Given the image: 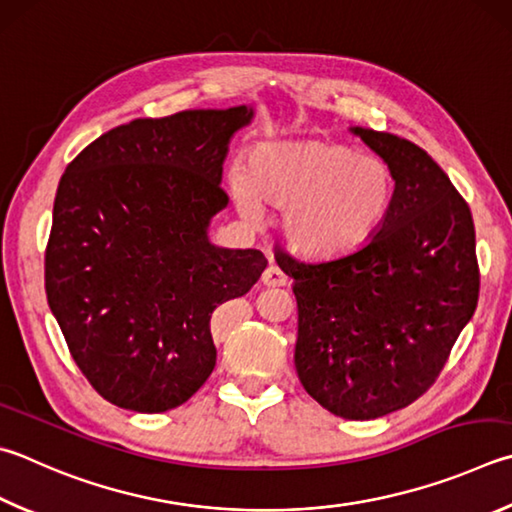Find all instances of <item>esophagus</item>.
<instances>
[{
  "label": "esophagus",
  "mask_w": 512,
  "mask_h": 512,
  "mask_svg": "<svg viewBox=\"0 0 512 512\" xmlns=\"http://www.w3.org/2000/svg\"><path fill=\"white\" fill-rule=\"evenodd\" d=\"M262 284L268 288H275V286H286L288 284V277L280 271L277 266H268L264 275H262Z\"/></svg>",
  "instance_id": "esophagus-1"
}]
</instances>
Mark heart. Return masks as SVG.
I'll use <instances>...</instances> for the list:
<instances>
[{
    "instance_id": "1",
    "label": "heart",
    "mask_w": 512,
    "mask_h": 512,
    "mask_svg": "<svg viewBox=\"0 0 512 512\" xmlns=\"http://www.w3.org/2000/svg\"><path fill=\"white\" fill-rule=\"evenodd\" d=\"M230 190L246 217H257L259 203L282 210V237L297 255L338 257L374 235L394 197V174L376 154L304 138L257 145L246 176L230 174Z\"/></svg>"
}]
</instances>
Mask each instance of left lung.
Here are the masks:
<instances>
[{"instance_id":"obj_1","label":"left lung","mask_w":512,"mask_h":512,"mask_svg":"<svg viewBox=\"0 0 512 512\" xmlns=\"http://www.w3.org/2000/svg\"><path fill=\"white\" fill-rule=\"evenodd\" d=\"M394 174L374 235L302 262L275 253L297 300L295 369L324 410L371 421L403 410L441 374L479 300L475 224L434 159L401 136L351 127Z\"/></svg>"}]
</instances>
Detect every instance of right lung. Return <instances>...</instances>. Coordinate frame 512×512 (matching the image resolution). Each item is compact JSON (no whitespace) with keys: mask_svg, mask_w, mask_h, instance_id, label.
I'll return each mask as SVG.
<instances>
[{"mask_svg":"<svg viewBox=\"0 0 512 512\" xmlns=\"http://www.w3.org/2000/svg\"><path fill=\"white\" fill-rule=\"evenodd\" d=\"M255 109H190L109 129L64 170L44 259L46 300L91 387L123 410L183 405L217 365L210 318L266 257L221 248L230 138Z\"/></svg>","mask_w":512,"mask_h":512,"instance_id":"obj_1","label":"right lung"}]
</instances>
